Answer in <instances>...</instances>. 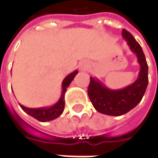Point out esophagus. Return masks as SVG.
I'll use <instances>...</instances> for the list:
<instances>
[{
  "instance_id": "esophagus-1",
  "label": "esophagus",
  "mask_w": 158,
  "mask_h": 158,
  "mask_svg": "<svg viewBox=\"0 0 158 158\" xmlns=\"http://www.w3.org/2000/svg\"><path fill=\"white\" fill-rule=\"evenodd\" d=\"M79 67L80 71H85V70H86L87 68L89 67V63L86 62V61H82V62H79Z\"/></svg>"
}]
</instances>
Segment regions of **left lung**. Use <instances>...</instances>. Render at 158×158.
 <instances>
[{
  "mask_svg": "<svg viewBox=\"0 0 158 158\" xmlns=\"http://www.w3.org/2000/svg\"><path fill=\"white\" fill-rule=\"evenodd\" d=\"M122 36L139 62L140 69L137 79L125 88L112 89L96 78L90 77L88 87V95L93 106L99 113L109 116H121L135 107L140 102L148 85V66L141 46L125 29H123Z\"/></svg>",
  "mask_w": 158,
  "mask_h": 158,
  "instance_id": "1",
  "label": "left lung"
}]
</instances>
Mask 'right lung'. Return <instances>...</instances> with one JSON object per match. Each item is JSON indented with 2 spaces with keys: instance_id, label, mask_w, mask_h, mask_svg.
<instances>
[{
  "instance_id": "1",
  "label": "right lung",
  "mask_w": 158,
  "mask_h": 158,
  "mask_svg": "<svg viewBox=\"0 0 158 158\" xmlns=\"http://www.w3.org/2000/svg\"><path fill=\"white\" fill-rule=\"evenodd\" d=\"M78 73H79L78 70H75L63 79L62 84V95H61L60 99L57 101V102L55 103L54 105H52V106H44V107H39V108H29V107H26V106L19 104L21 108L26 113H28L29 115L35 118L37 120H39L40 122H47V121H51L53 119L57 118L63 113V110H64V106H65L64 96H65L67 88L71 84L73 79H74V77Z\"/></svg>"
}]
</instances>
